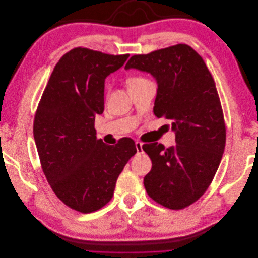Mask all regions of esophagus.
<instances>
[{
	"instance_id": "34e87169",
	"label": "esophagus",
	"mask_w": 258,
	"mask_h": 258,
	"mask_svg": "<svg viewBox=\"0 0 258 258\" xmlns=\"http://www.w3.org/2000/svg\"><path fill=\"white\" fill-rule=\"evenodd\" d=\"M143 144L140 141H136V147H137V152L138 154H142L143 153Z\"/></svg>"
}]
</instances>
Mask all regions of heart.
<instances>
[{
  "mask_svg": "<svg viewBox=\"0 0 258 258\" xmlns=\"http://www.w3.org/2000/svg\"><path fill=\"white\" fill-rule=\"evenodd\" d=\"M147 81L145 77L141 76V75H132L130 76L129 79L127 80V85L130 86V85H136V84H140V83H143Z\"/></svg>",
  "mask_w": 258,
  "mask_h": 258,
  "instance_id": "heart-1",
  "label": "heart"
}]
</instances>
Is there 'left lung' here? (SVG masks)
<instances>
[{"instance_id":"left-lung-1","label":"left lung","mask_w":258,"mask_h":258,"mask_svg":"<svg viewBox=\"0 0 258 258\" xmlns=\"http://www.w3.org/2000/svg\"><path fill=\"white\" fill-rule=\"evenodd\" d=\"M131 68L157 81L154 114L170 120L175 131L173 146H142L153 163L144 177L146 192L168 209H184L209 188L225 150L226 126L215 82L204 59L186 44L135 54L124 67Z\"/></svg>"}]
</instances>
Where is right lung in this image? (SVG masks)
Here are the masks:
<instances>
[{"instance_id":"add662e5","label":"right lung","mask_w":258,"mask_h":258,"mask_svg":"<svg viewBox=\"0 0 258 258\" xmlns=\"http://www.w3.org/2000/svg\"><path fill=\"white\" fill-rule=\"evenodd\" d=\"M129 54L85 47L60 58L38 102L33 135L43 172L54 195L81 213L103 208L116 181L137 153L134 140L107 145L96 137V116L104 111V81Z\"/></svg>"}]
</instances>
